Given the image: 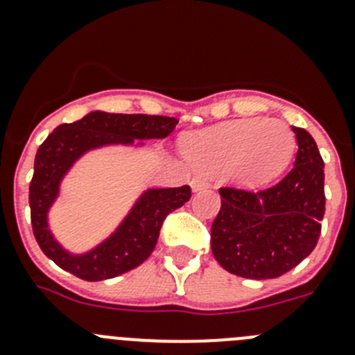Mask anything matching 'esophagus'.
Masks as SVG:
<instances>
[{
	"label": "esophagus",
	"instance_id": "34e87169",
	"mask_svg": "<svg viewBox=\"0 0 355 355\" xmlns=\"http://www.w3.org/2000/svg\"><path fill=\"white\" fill-rule=\"evenodd\" d=\"M190 187H192L193 192H200V190H206V188L209 187V181L205 175H196V178L190 181Z\"/></svg>",
	"mask_w": 355,
	"mask_h": 355
}]
</instances>
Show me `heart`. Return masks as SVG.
I'll return each mask as SVG.
<instances>
[{"mask_svg":"<svg viewBox=\"0 0 355 355\" xmlns=\"http://www.w3.org/2000/svg\"><path fill=\"white\" fill-rule=\"evenodd\" d=\"M295 139L283 121L250 117L188 137L184 150L206 174H224L241 188L270 183L293 156Z\"/></svg>","mask_w":355,"mask_h":355,"instance_id":"heart-1","label":"heart"}]
</instances>
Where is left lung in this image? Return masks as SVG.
I'll return each instance as SVG.
<instances>
[{
    "label": "left lung",
    "mask_w": 355,
    "mask_h": 355,
    "mask_svg": "<svg viewBox=\"0 0 355 355\" xmlns=\"http://www.w3.org/2000/svg\"><path fill=\"white\" fill-rule=\"evenodd\" d=\"M295 165L274 187L247 192L220 188L211 252L222 268L247 279L286 274L313 252L325 213L324 159L313 137L293 128Z\"/></svg>",
    "instance_id": "1"
}]
</instances>
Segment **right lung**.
<instances>
[{
  "instance_id": "add662e5",
  "label": "right lung",
  "mask_w": 355,
  "mask_h": 355,
  "mask_svg": "<svg viewBox=\"0 0 355 355\" xmlns=\"http://www.w3.org/2000/svg\"><path fill=\"white\" fill-rule=\"evenodd\" d=\"M178 119L144 114L90 112L83 119L56 128L35 156L30 183L33 234L42 252L56 265L85 281L117 277L142 265L155 250L165 216L190 200L192 192L180 188H149L137 199L114 233L89 252L72 254L55 240L49 229V209L60 196V184L72 165L89 150L106 146H142L144 140L165 139Z\"/></svg>"
}]
</instances>
